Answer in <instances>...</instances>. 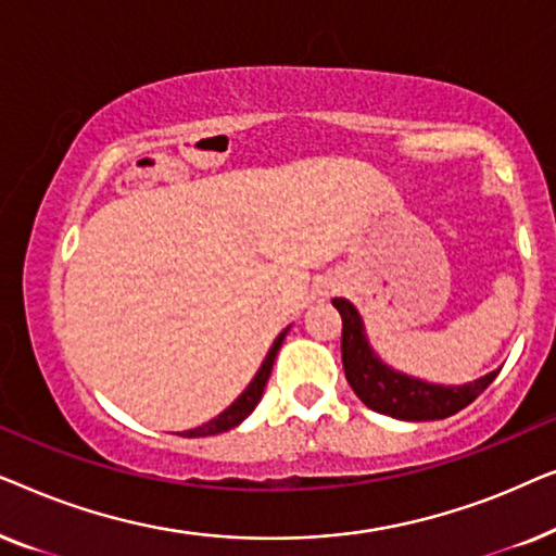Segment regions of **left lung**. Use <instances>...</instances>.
I'll return each instance as SVG.
<instances>
[{
    "label": "left lung",
    "mask_w": 556,
    "mask_h": 556,
    "mask_svg": "<svg viewBox=\"0 0 556 556\" xmlns=\"http://www.w3.org/2000/svg\"><path fill=\"white\" fill-rule=\"evenodd\" d=\"M341 314V362H344L346 382L352 384L356 397L375 413L397 417L407 422L445 420L463 407H468L493 379L496 371L478 377L468 384H432L425 379L402 375L390 364L379 359L371 349L364 321L354 303L346 299L331 301Z\"/></svg>",
    "instance_id": "8db88e82"
}]
</instances>
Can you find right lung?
<instances>
[{
    "instance_id": "1",
    "label": "right lung",
    "mask_w": 556,
    "mask_h": 556,
    "mask_svg": "<svg viewBox=\"0 0 556 556\" xmlns=\"http://www.w3.org/2000/svg\"><path fill=\"white\" fill-rule=\"evenodd\" d=\"M288 329H291V326H288ZM288 329L280 331L278 337H276V341H273L270 352L265 354V359H263V364H261V369L255 371L253 382H250V384L245 387V390H242L240 397L235 400L232 405L225 409V413H219L217 417H212L210 422L200 425V428L181 432V435H185V438H204V435H217V432H225V430L238 428V425H240L242 420H245V417H248L250 413H253V409L257 407V402H261V397H263V390H265V382H268V377H270L273 362H276V354H278L280 344H283V339H286Z\"/></svg>"
}]
</instances>
